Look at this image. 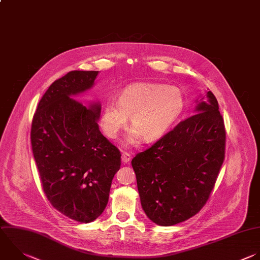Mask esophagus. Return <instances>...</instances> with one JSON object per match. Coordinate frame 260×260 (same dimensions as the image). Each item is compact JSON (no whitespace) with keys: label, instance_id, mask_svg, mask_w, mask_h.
I'll use <instances>...</instances> for the list:
<instances>
[{"label":"esophagus","instance_id":"obj_1","mask_svg":"<svg viewBox=\"0 0 260 260\" xmlns=\"http://www.w3.org/2000/svg\"><path fill=\"white\" fill-rule=\"evenodd\" d=\"M121 158H122V161H123L124 164H127V162H129V160L131 159V154H130L129 152L123 151Z\"/></svg>","mask_w":260,"mask_h":260}]
</instances>
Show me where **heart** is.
Returning <instances> with one entry per match:
<instances>
[{"label": "heart", "mask_w": 260, "mask_h": 260, "mask_svg": "<svg viewBox=\"0 0 260 260\" xmlns=\"http://www.w3.org/2000/svg\"><path fill=\"white\" fill-rule=\"evenodd\" d=\"M184 104V95L176 86L136 82L126 86L118 101L105 103L101 127L109 138L115 139L127 126L130 117L133 128L126 142L134 144L140 137L145 142H151L169 130L182 113Z\"/></svg>", "instance_id": "1"}]
</instances>
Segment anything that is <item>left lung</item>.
Returning <instances> with one entry per match:
<instances>
[{
	"mask_svg": "<svg viewBox=\"0 0 260 260\" xmlns=\"http://www.w3.org/2000/svg\"><path fill=\"white\" fill-rule=\"evenodd\" d=\"M225 130L211 91L194 115L180 122L131 164L142 208L162 226L182 222L206 203L224 158Z\"/></svg>",
	"mask_w": 260,
	"mask_h": 260,
	"instance_id": "obj_1",
	"label": "left lung"
}]
</instances>
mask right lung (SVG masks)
<instances>
[{"label": "right lung", "instance_id": "add662e5", "mask_svg": "<svg viewBox=\"0 0 260 260\" xmlns=\"http://www.w3.org/2000/svg\"><path fill=\"white\" fill-rule=\"evenodd\" d=\"M99 71H71L51 84L34 116L31 146L51 204L79 222L105 210L120 150L100 131L99 103L86 108L71 96L90 89Z\"/></svg>", "mask_w": 260, "mask_h": 260}]
</instances>
